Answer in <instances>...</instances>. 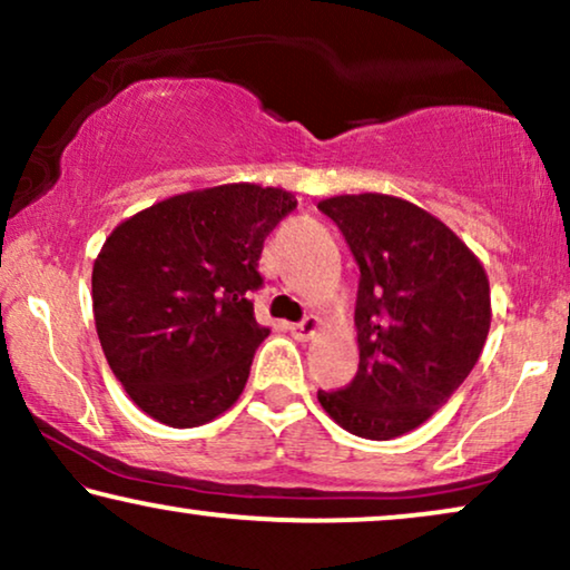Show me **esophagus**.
<instances>
[{"label": "esophagus", "mask_w": 570, "mask_h": 570, "mask_svg": "<svg viewBox=\"0 0 570 570\" xmlns=\"http://www.w3.org/2000/svg\"><path fill=\"white\" fill-rule=\"evenodd\" d=\"M322 330V318L318 316H306L303 318V322H298V324H291V334L298 342H308V340H314V334Z\"/></svg>", "instance_id": "esophagus-1"}]
</instances>
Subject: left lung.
<instances>
[{
	"instance_id": "left-lung-1",
	"label": "left lung",
	"mask_w": 570,
	"mask_h": 570,
	"mask_svg": "<svg viewBox=\"0 0 570 570\" xmlns=\"http://www.w3.org/2000/svg\"><path fill=\"white\" fill-rule=\"evenodd\" d=\"M357 267L355 379L318 402L347 433L392 441L464 384L490 332V283L472 248L423 207L389 194L318 202Z\"/></svg>"
}]
</instances>
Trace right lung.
Instances as JSON below:
<instances>
[{
    "label": "right lung",
    "mask_w": 570,
    "mask_h": 570,
    "mask_svg": "<svg viewBox=\"0 0 570 570\" xmlns=\"http://www.w3.org/2000/svg\"><path fill=\"white\" fill-rule=\"evenodd\" d=\"M295 197L259 184L176 194L127 217L92 264L100 347L124 392L170 428L205 425L244 392L264 238Z\"/></svg>",
    "instance_id": "obj_1"
}]
</instances>
